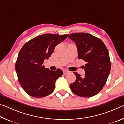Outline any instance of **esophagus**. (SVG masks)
I'll return each instance as SVG.
<instances>
[{
	"mask_svg": "<svg viewBox=\"0 0 124 124\" xmlns=\"http://www.w3.org/2000/svg\"><path fill=\"white\" fill-rule=\"evenodd\" d=\"M69 71L68 70H63V73L64 74H68V73H69Z\"/></svg>",
	"mask_w": 124,
	"mask_h": 124,
	"instance_id": "obj_1",
	"label": "esophagus"
}]
</instances>
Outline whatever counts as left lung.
<instances>
[{
	"instance_id": "obj_1",
	"label": "left lung",
	"mask_w": 124,
	"mask_h": 124,
	"mask_svg": "<svg viewBox=\"0 0 124 124\" xmlns=\"http://www.w3.org/2000/svg\"><path fill=\"white\" fill-rule=\"evenodd\" d=\"M68 38L76 44L79 59L86 62L84 77L74 72L76 80L70 85V90L80 97H92L101 91L109 75L111 63L107 48L100 39L89 33H73Z\"/></svg>"
}]
</instances>
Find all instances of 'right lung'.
<instances>
[{
    "instance_id": "obj_1",
    "label": "right lung",
    "mask_w": 124,
    "mask_h": 124,
    "mask_svg": "<svg viewBox=\"0 0 124 124\" xmlns=\"http://www.w3.org/2000/svg\"><path fill=\"white\" fill-rule=\"evenodd\" d=\"M68 34H45L30 40L23 46L18 54L15 69L18 81L27 94L41 98L54 91L56 80L63 75L60 69L53 71L46 68L44 61L53 53L56 46Z\"/></svg>"
}]
</instances>
